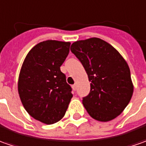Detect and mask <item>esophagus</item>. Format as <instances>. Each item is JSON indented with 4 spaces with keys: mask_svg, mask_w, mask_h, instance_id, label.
Here are the masks:
<instances>
[{
    "mask_svg": "<svg viewBox=\"0 0 146 146\" xmlns=\"http://www.w3.org/2000/svg\"><path fill=\"white\" fill-rule=\"evenodd\" d=\"M72 87H73V90H76V89H77V85H76V84H74Z\"/></svg>",
    "mask_w": 146,
    "mask_h": 146,
    "instance_id": "esophagus-1",
    "label": "esophagus"
}]
</instances>
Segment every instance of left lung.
Segmentation results:
<instances>
[{
	"label": "left lung",
	"mask_w": 146,
	"mask_h": 146,
	"mask_svg": "<svg viewBox=\"0 0 146 146\" xmlns=\"http://www.w3.org/2000/svg\"><path fill=\"white\" fill-rule=\"evenodd\" d=\"M71 52L79 59L90 81V92L82 103L99 121H110L121 114L133 93L127 62L110 44L92 37L73 42Z\"/></svg>",
	"instance_id": "obj_1"
}]
</instances>
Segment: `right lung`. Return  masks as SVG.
<instances>
[{
	"label": "right lung",
	"mask_w": 146,
	"mask_h": 146,
	"mask_svg": "<svg viewBox=\"0 0 146 146\" xmlns=\"http://www.w3.org/2000/svg\"><path fill=\"white\" fill-rule=\"evenodd\" d=\"M70 42L48 40L36 44L25 56L18 78V94L24 108L46 125L65 114L73 94L60 67L69 52Z\"/></svg>",
	"instance_id": "add662e5"
}]
</instances>
